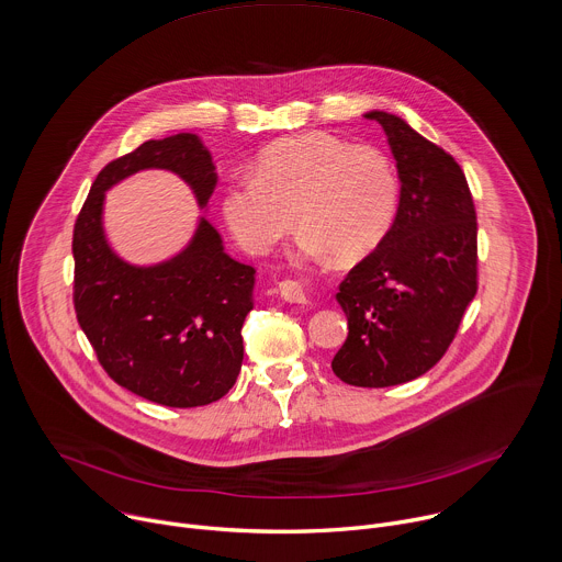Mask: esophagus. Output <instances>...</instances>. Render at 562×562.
I'll list each match as a JSON object with an SVG mask.
<instances>
[{
  "mask_svg": "<svg viewBox=\"0 0 562 562\" xmlns=\"http://www.w3.org/2000/svg\"><path fill=\"white\" fill-rule=\"evenodd\" d=\"M280 293L291 304H306L311 300V286L302 280H284L280 282Z\"/></svg>",
  "mask_w": 562,
  "mask_h": 562,
  "instance_id": "obj_1",
  "label": "esophagus"
}]
</instances>
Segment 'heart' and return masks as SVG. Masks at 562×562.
Returning a JSON list of instances; mask_svg holds the SVG:
<instances>
[{
	"instance_id": "obj_1",
	"label": "heart",
	"mask_w": 562,
	"mask_h": 562,
	"mask_svg": "<svg viewBox=\"0 0 562 562\" xmlns=\"http://www.w3.org/2000/svg\"><path fill=\"white\" fill-rule=\"evenodd\" d=\"M397 203V171L382 149L304 132L265 147L251 176L223 190L221 214L249 254H265L295 221L302 254L355 262L384 240Z\"/></svg>"
}]
</instances>
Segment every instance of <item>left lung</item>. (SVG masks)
Returning <instances> with one entry per match:
<instances>
[{
  "mask_svg": "<svg viewBox=\"0 0 562 562\" xmlns=\"http://www.w3.org/2000/svg\"><path fill=\"white\" fill-rule=\"evenodd\" d=\"M397 162L400 207L384 240L339 284L348 337L335 375L361 389L413 382L448 350L476 295V214L457 160L402 116L368 110Z\"/></svg>",
  "mask_w": 562,
  "mask_h": 562,
  "instance_id": "left-lung-1",
  "label": "left lung"
}]
</instances>
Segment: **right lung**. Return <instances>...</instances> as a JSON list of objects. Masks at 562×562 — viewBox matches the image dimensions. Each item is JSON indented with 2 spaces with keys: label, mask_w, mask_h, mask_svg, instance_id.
<instances>
[{
  "label": "right lung",
  "mask_w": 562,
  "mask_h": 562,
  "mask_svg": "<svg viewBox=\"0 0 562 562\" xmlns=\"http://www.w3.org/2000/svg\"><path fill=\"white\" fill-rule=\"evenodd\" d=\"M145 169L176 173L203 212L218 182L210 149L192 132L147 140L105 165L75 225L77 319L125 391L169 408L207 406L229 393L240 372L256 269L225 251L205 216L167 260H123L103 229L105 192Z\"/></svg>",
  "instance_id": "add662e5"
}]
</instances>
